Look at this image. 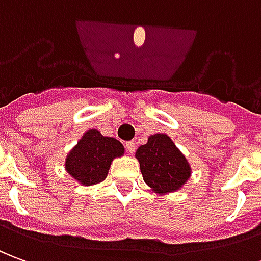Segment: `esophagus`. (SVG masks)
<instances>
[{
    "mask_svg": "<svg viewBox=\"0 0 261 261\" xmlns=\"http://www.w3.org/2000/svg\"><path fill=\"white\" fill-rule=\"evenodd\" d=\"M126 149L129 150V153H135V150H136V145H135V142H126Z\"/></svg>",
    "mask_w": 261,
    "mask_h": 261,
    "instance_id": "1",
    "label": "esophagus"
}]
</instances>
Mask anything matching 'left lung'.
<instances>
[{"label":"left lung","mask_w":261,"mask_h":261,"mask_svg":"<svg viewBox=\"0 0 261 261\" xmlns=\"http://www.w3.org/2000/svg\"><path fill=\"white\" fill-rule=\"evenodd\" d=\"M143 180L158 195L176 192L188 182L192 169L185 154L165 134L150 135L136 150Z\"/></svg>","instance_id":"8db88e82"}]
</instances>
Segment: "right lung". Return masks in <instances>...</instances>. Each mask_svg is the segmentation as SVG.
I'll return each mask as SVG.
<instances>
[{
  "label": "right lung",
  "mask_w": 261,
  "mask_h": 261,
  "mask_svg": "<svg viewBox=\"0 0 261 261\" xmlns=\"http://www.w3.org/2000/svg\"><path fill=\"white\" fill-rule=\"evenodd\" d=\"M123 153L125 148L119 141L89 129L68 153L65 169L76 182L92 186L105 180L113 159Z\"/></svg>",
  "instance_id": "right-lung-1"
}]
</instances>
